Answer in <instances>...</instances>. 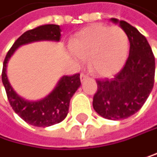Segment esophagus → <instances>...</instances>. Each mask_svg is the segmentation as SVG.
Here are the masks:
<instances>
[{
	"label": "esophagus",
	"instance_id": "1",
	"mask_svg": "<svg viewBox=\"0 0 157 157\" xmlns=\"http://www.w3.org/2000/svg\"><path fill=\"white\" fill-rule=\"evenodd\" d=\"M89 78H90L89 74L81 73V75H80V79H81V81H84V80H86V79H89Z\"/></svg>",
	"mask_w": 157,
	"mask_h": 157
}]
</instances>
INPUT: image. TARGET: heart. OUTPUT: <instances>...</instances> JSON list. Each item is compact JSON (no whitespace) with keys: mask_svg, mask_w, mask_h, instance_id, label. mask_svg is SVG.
<instances>
[{"mask_svg":"<svg viewBox=\"0 0 157 157\" xmlns=\"http://www.w3.org/2000/svg\"><path fill=\"white\" fill-rule=\"evenodd\" d=\"M71 49L82 59L90 58V67L95 74L110 76L124 64L129 39L121 27L94 24L75 36Z\"/></svg>","mask_w":157,"mask_h":157,"instance_id":"obj_1","label":"heart"}]
</instances>
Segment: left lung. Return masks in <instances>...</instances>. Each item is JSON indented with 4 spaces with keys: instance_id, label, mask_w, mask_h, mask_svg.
<instances>
[{
    "instance_id": "8db88e82",
    "label": "left lung",
    "mask_w": 157,
    "mask_h": 157,
    "mask_svg": "<svg viewBox=\"0 0 157 157\" xmlns=\"http://www.w3.org/2000/svg\"><path fill=\"white\" fill-rule=\"evenodd\" d=\"M118 23L130 41V53L125 65L113 78L97 79L93 96V109L102 117L120 120L142 108L154 88L155 55L145 38L134 26L125 21L111 18Z\"/></svg>"
}]
</instances>
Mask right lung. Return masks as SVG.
I'll return each instance as SVG.
<instances>
[{
    "mask_svg": "<svg viewBox=\"0 0 157 157\" xmlns=\"http://www.w3.org/2000/svg\"><path fill=\"white\" fill-rule=\"evenodd\" d=\"M60 26L57 25H43L25 31L15 41L3 61L2 80L6 91L9 104L15 113L26 123L36 127H49L64 120L68 113L69 101L81 85L80 74L64 76L56 89L41 101L29 102L21 98L11 88L6 76V64L17 48L22 44L41 40L59 41Z\"/></svg>",
    "mask_w": 157,
    "mask_h": 157,
    "instance_id": "1",
    "label": "right lung"
}]
</instances>
